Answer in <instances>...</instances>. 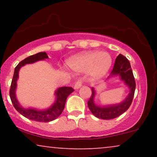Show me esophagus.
Here are the masks:
<instances>
[{"instance_id": "1", "label": "esophagus", "mask_w": 157, "mask_h": 157, "mask_svg": "<svg viewBox=\"0 0 157 157\" xmlns=\"http://www.w3.org/2000/svg\"><path fill=\"white\" fill-rule=\"evenodd\" d=\"M82 80H78L76 82H75V89H78L79 88H80V86H82Z\"/></svg>"}]
</instances>
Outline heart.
I'll return each instance as SVG.
<instances>
[{"instance_id": "b5f03b06", "label": "heart", "mask_w": 157, "mask_h": 157, "mask_svg": "<svg viewBox=\"0 0 157 157\" xmlns=\"http://www.w3.org/2000/svg\"><path fill=\"white\" fill-rule=\"evenodd\" d=\"M68 66L77 72L88 71L91 77L103 76L111 65V57L106 52H89L71 57L67 61Z\"/></svg>"}]
</instances>
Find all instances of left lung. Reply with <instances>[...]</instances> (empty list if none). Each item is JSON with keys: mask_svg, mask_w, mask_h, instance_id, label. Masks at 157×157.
I'll return each instance as SVG.
<instances>
[{"mask_svg": "<svg viewBox=\"0 0 157 157\" xmlns=\"http://www.w3.org/2000/svg\"><path fill=\"white\" fill-rule=\"evenodd\" d=\"M119 75L120 79L125 82L130 89V93L128 96L123 102L118 105H113L110 106H100L96 105L94 102V97L95 95V91L91 88V96L88 101V106L91 113L97 118L102 120H111L120 116L122 113L129 109L134 98L135 89H136V82L134 77L131 69L130 62L122 55H119L115 60L113 68L111 72V76Z\"/></svg>", "mask_w": 157, "mask_h": 157, "instance_id": "obj_1", "label": "left lung"}]
</instances>
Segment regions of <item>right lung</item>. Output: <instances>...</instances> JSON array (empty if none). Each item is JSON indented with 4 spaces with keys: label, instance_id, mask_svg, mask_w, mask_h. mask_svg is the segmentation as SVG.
Returning a JSON list of instances; mask_svg holds the SVG:
<instances>
[{
    "label": "right lung",
    "instance_id": "add662e5",
    "mask_svg": "<svg viewBox=\"0 0 157 157\" xmlns=\"http://www.w3.org/2000/svg\"><path fill=\"white\" fill-rule=\"evenodd\" d=\"M47 58H48V57L46 52H39L35 55L26 57V59L20 62L15 68L13 78H12L10 90L11 101L13 104L15 109L25 117L37 122H47L52 121V120L58 117L63 111L68 96L75 91L71 87L65 86V87L59 88L55 92L56 102L55 104L51 108H49L47 110H44V111H37V110L32 109H26L20 105L15 97V89L16 86H17V80L18 78L19 69L21 67L27 63H35L37 60H44V59Z\"/></svg>",
    "mask_w": 157,
    "mask_h": 157
}]
</instances>
